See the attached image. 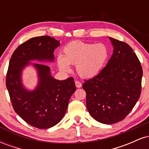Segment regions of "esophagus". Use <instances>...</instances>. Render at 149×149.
<instances>
[{
	"label": "esophagus",
	"instance_id": "34e87169",
	"mask_svg": "<svg viewBox=\"0 0 149 149\" xmlns=\"http://www.w3.org/2000/svg\"><path fill=\"white\" fill-rule=\"evenodd\" d=\"M75 84H76V88H81L82 84H81V83H80V82H79V81H76V82H75Z\"/></svg>",
	"mask_w": 149,
	"mask_h": 149
}]
</instances>
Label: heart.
Masks as SVG:
<instances>
[{
    "label": "heart",
    "mask_w": 149,
    "mask_h": 149,
    "mask_svg": "<svg viewBox=\"0 0 149 149\" xmlns=\"http://www.w3.org/2000/svg\"><path fill=\"white\" fill-rule=\"evenodd\" d=\"M63 55L58 56L57 65L63 72H69V64L76 65L78 74L83 78H91L102 71L109 57L107 46L102 43H87L80 40L65 45Z\"/></svg>",
    "instance_id": "b5f03b06"
}]
</instances>
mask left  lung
Wrapping results in <instances>:
<instances>
[{
    "label": "left lung",
    "instance_id": "1",
    "mask_svg": "<svg viewBox=\"0 0 149 149\" xmlns=\"http://www.w3.org/2000/svg\"><path fill=\"white\" fill-rule=\"evenodd\" d=\"M113 52L97 76L85 80L86 105L98 122L113 124L127 116L139 99L143 70L128 44L109 37Z\"/></svg>",
    "mask_w": 149,
    "mask_h": 149
}]
</instances>
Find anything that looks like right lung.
<instances>
[{"instance_id":"right-lung-1","label":"right lung","mask_w":149,"mask_h":149,"mask_svg":"<svg viewBox=\"0 0 149 149\" xmlns=\"http://www.w3.org/2000/svg\"><path fill=\"white\" fill-rule=\"evenodd\" d=\"M58 46L59 40L48 36L32 38L18 46L8 66L6 87L13 109L25 122L38 129H47L60 122L76 85L73 77L56 80L50 75L48 66L34 63L38 85L33 91H28L22 84V71L29 61H52Z\"/></svg>"}]
</instances>
